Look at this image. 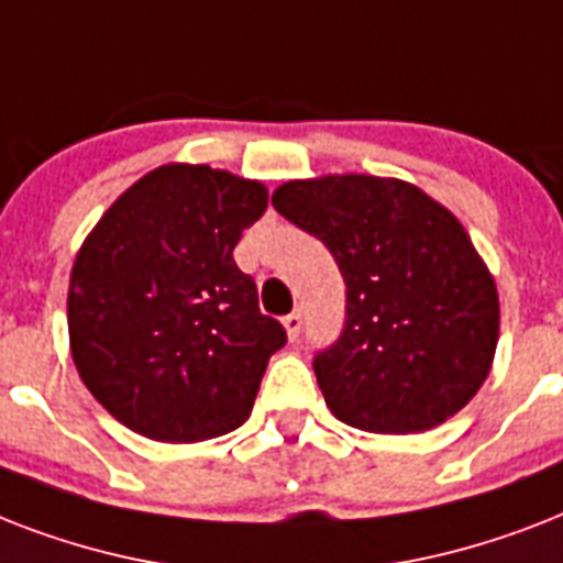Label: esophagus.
Listing matches in <instances>:
<instances>
[{
	"instance_id": "obj_1",
	"label": "esophagus",
	"mask_w": 563,
	"mask_h": 563,
	"mask_svg": "<svg viewBox=\"0 0 563 563\" xmlns=\"http://www.w3.org/2000/svg\"><path fill=\"white\" fill-rule=\"evenodd\" d=\"M283 327H286V333H289V342H298L300 327H303V316H300V312H289V316L283 318Z\"/></svg>"
}]
</instances>
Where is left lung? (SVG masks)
Instances as JSON below:
<instances>
[{
  "label": "left lung",
  "mask_w": 563,
  "mask_h": 563,
  "mask_svg": "<svg viewBox=\"0 0 563 563\" xmlns=\"http://www.w3.org/2000/svg\"><path fill=\"white\" fill-rule=\"evenodd\" d=\"M272 203L324 242L347 286L342 333L312 360L335 418L406 435L479 391L497 351V286L453 212L371 175L291 180Z\"/></svg>",
  "instance_id": "left-lung-1"
}]
</instances>
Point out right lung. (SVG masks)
<instances>
[{"instance_id":"1","label":"right lung","mask_w":563,"mask_h":563,"mask_svg":"<svg viewBox=\"0 0 563 563\" xmlns=\"http://www.w3.org/2000/svg\"><path fill=\"white\" fill-rule=\"evenodd\" d=\"M256 180L161 166L110 207L69 280V342L92 397L154 441L189 444L242 427L265 365L286 344L233 263L265 212Z\"/></svg>"}]
</instances>
